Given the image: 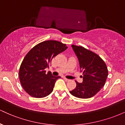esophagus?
Instances as JSON below:
<instances>
[{
	"instance_id": "esophagus-1",
	"label": "esophagus",
	"mask_w": 125,
	"mask_h": 125,
	"mask_svg": "<svg viewBox=\"0 0 125 125\" xmlns=\"http://www.w3.org/2000/svg\"><path fill=\"white\" fill-rule=\"evenodd\" d=\"M63 79H64V81H66V82H68V81H70L69 79H68L66 78V77H64Z\"/></svg>"
}]
</instances>
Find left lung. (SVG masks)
I'll list each match as a JSON object with an SVG mask.
<instances>
[{
  "mask_svg": "<svg viewBox=\"0 0 125 125\" xmlns=\"http://www.w3.org/2000/svg\"><path fill=\"white\" fill-rule=\"evenodd\" d=\"M79 62L83 82H76V86L71 94L81 99L94 96L105 84L108 75L106 64L99 55L81 46L72 45Z\"/></svg>",
  "mask_w": 125,
  "mask_h": 125,
  "instance_id": "8db88e82",
  "label": "left lung"
}]
</instances>
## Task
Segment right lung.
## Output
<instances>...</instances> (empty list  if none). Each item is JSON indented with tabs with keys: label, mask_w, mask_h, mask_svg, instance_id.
<instances>
[{
	"label": "right lung",
	"mask_w": 125,
	"mask_h": 125,
	"mask_svg": "<svg viewBox=\"0 0 125 125\" xmlns=\"http://www.w3.org/2000/svg\"><path fill=\"white\" fill-rule=\"evenodd\" d=\"M67 48L66 44L57 41H46L35 46L23 60L19 69V79L26 92L31 96L42 98L53 90L55 82L61 76L46 73L52 59Z\"/></svg>",
	"instance_id": "right-lung-1"
}]
</instances>
